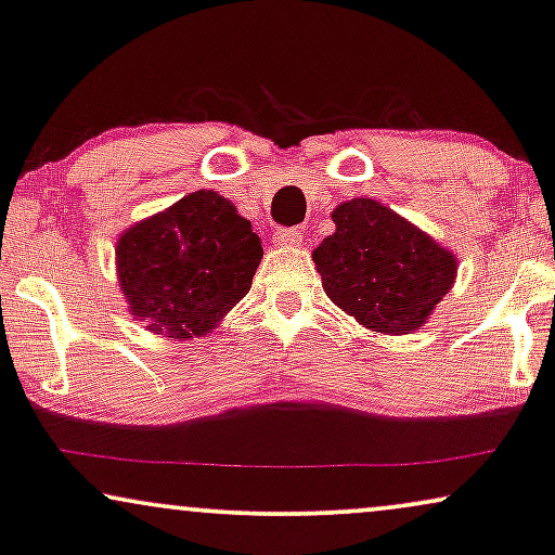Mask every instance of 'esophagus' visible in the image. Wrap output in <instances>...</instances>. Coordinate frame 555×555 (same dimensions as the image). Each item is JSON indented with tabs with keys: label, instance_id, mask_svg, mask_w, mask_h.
Returning a JSON list of instances; mask_svg holds the SVG:
<instances>
[{
	"label": "esophagus",
	"instance_id": "1",
	"mask_svg": "<svg viewBox=\"0 0 555 555\" xmlns=\"http://www.w3.org/2000/svg\"><path fill=\"white\" fill-rule=\"evenodd\" d=\"M299 243H301V230L297 228L276 230V245H282V248H294V245Z\"/></svg>",
	"mask_w": 555,
	"mask_h": 555
}]
</instances>
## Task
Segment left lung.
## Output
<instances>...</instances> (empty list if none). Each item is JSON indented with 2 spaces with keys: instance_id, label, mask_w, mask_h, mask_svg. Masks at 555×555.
<instances>
[{
  "instance_id": "left-lung-1",
  "label": "left lung",
  "mask_w": 555,
  "mask_h": 555,
  "mask_svg": "<svg viewBox=\"0 0 555 555\" xmlns=\"http://www.w3.org/2000/svg\"><path fill=\"white\" fill-rule=\"evenodd\" d=\"M314 250L325 294L376 333L423 327L455 279L451 250L374 199L343 202Z\"/></svg>"
}]
</instances>
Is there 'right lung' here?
Returning a JSON list of instances; mask_svg holds the SVG:
<instances>
[{
  "mask_svg": "<svg viewBox=\"0 0 555 555\" xmlns=\"http://www.w3.org/2000/svg\"><path fill=\"white\" fill-rule=\"evenodd\" d=\"M261 237L217 192H194L117 243L130 312L166 338L205 335L250 289Z\"/></svg>",
  "mask_w": 555,
  "mask_h": 555,
  "instance_id": "obj_1",
  "label": "right lung"
}]
</instances>
